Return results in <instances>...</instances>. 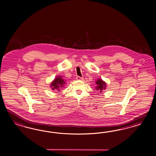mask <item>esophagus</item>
<instances>
[{
	"label": "esophagus",
	"instance_id": "esophagus-1",
	"mask_svg": "<svg viewBox=\"0 0 156 156\" xmlns=\"http://www.w3.org/2000/svg\"><path fill=\"white\" fill-rule=\"evenodd\" d=\"M76 80H83V78H82V77H80V76H76Z\"/></svg>",
	"mask_w": 156,
	"mask_h": 156
}]
</instances>
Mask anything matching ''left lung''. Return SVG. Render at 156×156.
Masks as SVG:
<instances>
[{
	"label": "left lung",
	"mask_w": 156,
	"mask_h": 156,
	"mask_svg": "<svg viewBox=\"0 0 156 156\" xmlns=\"http://www.w3.org/2000/svg\"><path fill=\"white\" fill-rule=\"evenodd\" d=\"M96 88L95 89L98 91H99L100 92H102V90L106 89V83L105 82H104V80H102V79H98L96 81Z\"/></svg>",
	"instance_id": "8db88e82"
}]
</instances>
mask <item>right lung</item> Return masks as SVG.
Segmentation results:
<instances>
[{
    "mask_svg": "<svg viewBox=\"0 0 156 156\" xmlns=\"http://www.w3.org/2000/svg\"><path fill=\"white\" fill-rule=\"evenodd\" d=\"M65 85V80L62 78L61 76H59L56 77L54 80L51 83L50 87H51L52 90H58V91H59L62 87H64Z\"/></svg>",
    "mask_w": 156,
    "mask_h": 156,
    "instance_id": "1",
    "label": "right lung"
}]
</instances>
